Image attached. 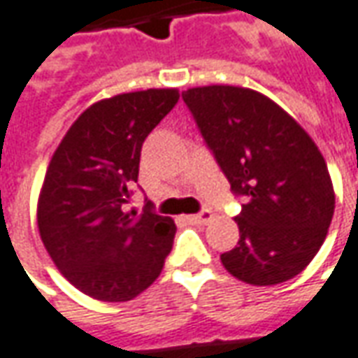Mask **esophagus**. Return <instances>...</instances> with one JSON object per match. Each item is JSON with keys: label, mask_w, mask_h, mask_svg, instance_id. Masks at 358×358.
Wrapping results in <instances>:
<instances>
[{"label": "esophagus", "mask_w": 358, "mask_h": 358, "mask_svg": "<svg viewBox=\"0 0 358 358\" xmlns=\"http://www.w3.org/2000/svg\"><path fill=\"white\" fill-rule=\"evenodd\" d=\"M186 220L189 223H194V225H203V223H208L211 220V211L210 210H201L199 213H194V215H188Z\"/></svg>", "instance_id": "obj_1"}]
</instances>
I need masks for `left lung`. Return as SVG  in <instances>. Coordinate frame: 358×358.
I'll return each mask as SVG.
<instances>
[{"instance_id": "left-lung-1", "label": "left lung", "mask_w": 358, "mask_h": 358, "mask_svg": "<svg viewBox=\"0 0 358 358\" xmlns=\"http://www.w3.org/2000/svg\"><path fill=\"white\" fill-rule=\"evenodd\" d=\"M182 99L233 194L245 198L235 217L239 243L221 255L223 266L255 286L294 278L317 255L335 210L322 152L255 90L192 87Z\"/></svg>"}]
</instances>
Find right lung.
<instances>
[{
  "label": "right lung",
  "mask_w": 358,
  "mask_h": 358,
  "mask_svg": "<svg viewBox=\"0 0 358 358\" xmlns=\"http://www.w3.org/2000/svg\"><path fill=\"white\" fill-rule=\"evenodd\" d=\"M178 90H145L87 108L46 170L38 231L70 284L101 301L133 300L159 278L176 235L170 217L129 211L141 148L178 103Z\"/></svg>",
  "instance_id": "right-lung-1"
}]
</instances>
